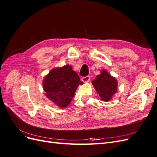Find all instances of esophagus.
Instances as JSON below:
<instances>
[{
  "label": "esophagus",
  "instance_id": "1",
  "mask_svg": "<svg viewBox=\"0 0 157 157\" xmlns=\"http://www.w3.org/2000/svg\"><path fill=\"white\" fill-rule=\"evenodd\" d=\"M81 80H82V81L84 82H88L90 81V77L89 75L86 76V77H83L81 78Z\"/></svg>",
  "mask_w": 157,
  "mask_h": 157
}]
</instances>
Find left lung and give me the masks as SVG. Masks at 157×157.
Instances as JSON below:
<instances>
[{"mask_svg":"<svg viewBox=\"0 0 157 157\" xmlns=\"http://www.w3.org/2000/svg\"><path fill=\"white\" fill-rule=\"evenodd\" d=\"M92 84L99 94V97L105 101L111 100L117 90L116 78L111 77L105 71H102L101 73L97 76L96 79L92 81Z\"/></svg>","mask_w":157,"mask_h":157,"instance_id":"8db88e82","label":"left lung"}]
</instances>
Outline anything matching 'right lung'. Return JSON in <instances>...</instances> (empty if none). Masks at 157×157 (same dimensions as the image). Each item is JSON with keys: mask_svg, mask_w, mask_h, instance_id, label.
<instances>
[{"mask_svg": "<svg viewBox=\"0 0 157 157\" xmlns=\"http://www.w3.org/2000/svg\"><path fill=\"white\" fill-rule=\"evenodd\" d=\"M78 75L70 65L52 70L44 79L46 96L60 107H67L72 100L79 84H82Z\"/></svg>", "mask_w": 157, "mask_h": 157, "instance_id": "1", "label": "right lung"}]
</instances>
